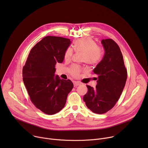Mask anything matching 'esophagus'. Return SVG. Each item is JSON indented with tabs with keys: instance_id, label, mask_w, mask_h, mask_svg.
Here are the masks:
<instances>
[{
	"instance_id": "esophagus-1",
	"label": "esophagus",
	"mask_w": 148,
	"mask_h": 148,
	"mask_svg": "<svg viewBox=\"0 0 148 148\" xmlns=\"http://www.w3.org/2000/svg\"><path fill=\"white\" fill-rule=\"evenodd\" d=\"M80 84H80L79 82H74V87H77V86H79Z\"/></svg>"
}]
</instances>
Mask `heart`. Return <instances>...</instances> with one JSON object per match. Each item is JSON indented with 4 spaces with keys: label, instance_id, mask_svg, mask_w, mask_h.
<instances>
[{
    "label": "heart",
    "instance_id": "b5f03b06",
    "mask_svg": "<svg viewBox=\"0 0 148 148\" xmlns=\"http://www.w3.org/2000/svg\"><path fill=\"white\" fill-rule=\"evenodd\" d=\"M73 49L77 53H83L82 61L88 64H97L103 55V48L97 45L95 41L90 37H84L76 40L74 42ZM73 54V49L71 47H68L64 54L65 60H71ZM69 72L73 77L77 78L80 75L81 69L77 65H73L69 69Z\"/></svg>",
    "mask_w": 148,
    "mask_h": 148
}]
</instances>
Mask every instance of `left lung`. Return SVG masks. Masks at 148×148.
Masks as SVG:
<instances>
[{
    "mask_svg": "<svg viewBox=\"0 0 148 148\" xmlns=\"http://www.w3.org/2000/svg\"><path fill=\"white\" fill-rule=\"evenodd\" d=\"M101 43L104 56L93 70L98 75L96 88L87 86L88 92L83 98L87 108L98 114L106 113L115 106L127 79V70L118 45L111 38L103 39Z\"/></svg>",
    "mask_w": 148,
    "mask_h": 148,
    "instance_id": "1",
    "label": "left lung"
}]
</instances>
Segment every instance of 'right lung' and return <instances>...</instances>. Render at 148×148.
<instances>
[{
  "label": "right lung",
  "instance_id": "right-lung-1",
  "mask_svg": "<svg viewBox=\"0 0 148 148\" xmlns=\"http://www.w3.org/2000/svg\"><path fill=\"white\" fill-rule=\"evenodd\" d=\"M70 43L69 38L45 37L32 49L23 66V79L30 99L46 114H55L64 108L74 87L71 80L54 75L56 63L64 60Z\"/></svg>",
  "mask_w": 148,
  "mask_h": 148
}]
</instances>
